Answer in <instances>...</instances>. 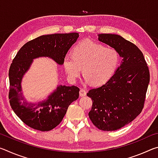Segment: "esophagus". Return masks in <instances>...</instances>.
Returning a JSON list of instances; mask_svg holds the SVG:
<instances>
[{
  "instance_id": "obj_1",
  "label": "esophagus",
  "mask_w": 158,
  "mask_h": 158,
  "mask_svg": "<svg viewBox=\"0 0 158 158\" xmlns=\"http://www.w3.org/2000/svg\"><path fill=\"white\" fill-rule=\"evenodd\" d=\"M79 95L80 96H81V97H84V96L86 95V91L84 89H81L79 91Z\"/></svg>"
}]
</instances>
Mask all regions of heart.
Segmentation results:
<instances>
[{
	"label": "heart",
	"mask_w": 158,
	"mask_h": 158,
	"mask_svg": "<svg viewBox=\"0 0 158 158\" xmlns=\"http://www.w3.org/2000/svg\"><path fill=\"white\" fill-rule=\"evenodd\" d=\"M119 61L120 55L116 49L85 40L73 47V56L64 57L63 67L72 81H77L82 67L85 81L101 85L114 75Z\"/></svg>",
	"instance_id": "heart-1"
}]
</instances>
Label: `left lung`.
Returning a JSON list of instances; mask_svg holds the SVG:
<instances>
[{
	"mask_svg": "<svg viewBox=\"0 0 158 158\" xmlns=\"http://www.w3.org/2000/svg\"><path fill=\"white\" fill-rule=\"evenodd\" d=\"M98 40L116 49L123 60L106 83L87 93L93 100L89 116L98 129L114 131L130 123L142 111L149 69L141 50L123 37L105 33L98 35Z\"/></svg>",
	"mask_w": 158,
	"mask_h": 158,
	"instance_id": "1",
	"label": "left lung"
}]
</instances>
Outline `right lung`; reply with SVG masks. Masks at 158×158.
Instances as JSON below:
<instances>
[{"label": "right lung", "mask_w": 158, "mask_h": 158, "mask_svg": "<svg viewBox=\"0 0 158 158\" xmlns=\"http://www.w3.org/2000/svg\"><path fill=\"white\" fill-rule=\"evenodd\" d=\"M79 37V33L51 34L28 42L21 48L9 70L10 106L26 125L35 130L49 131L62 121L69 105L79 98V89L75 85H58L47 100L37 104L24 101L21 82L34 58L45 56L63 65V58Z\"/></svg>", "instance_id": "right-lung-1"}]
</instances>
